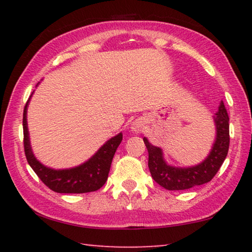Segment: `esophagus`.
<instances>
[{
    "label": "esophagus",
    "mask_w": 252,
    "mask_h": 252,
    "mask_svg": "<svg viewBox=\"0 0 252 252\" xmlns=\"http://www.w3.org/2000/svg\"><path fill=\"white\" fill-rule=\"evenodd\" d=\"M144 126H146V121L143 119H138L131 123V131H133L134 133H140L144 130Z\"/></svg>",
    "instance_id": "esophagus-1"
}]
</instances>
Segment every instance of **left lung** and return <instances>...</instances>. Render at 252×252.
<instances>
[{
  "label": "left lung",
  "mask_w": 252,
  "mask_h": 252,
  "mask_svg": "<svg viewBox=\"0 0 252 252\" xmlns=\"http://www.w3.org/2000/svg\"><path fill=\"white\" fill-rule=\"evenodd\" d=\"M213 120L217 130L215 143L206 159L193 167L178 168L168 164L161 149L152 146L147 138H143L149 152L148 165L153 180L167 190H186L211 181L222 165L229 150V117L222 101Z\"/></svg>",
  "instance_id": "8db88e82"
}]
</instances>
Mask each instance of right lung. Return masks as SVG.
<instances>
[{
  "label": "right lung",
  "instance_id": "add662e5",
  "mask_svg": "<svg viewBox=\"0 0 252 252\" xmlns=\"http://www.w3.org/2000/svg\"><path fill=\"white\" fill-rule=\"evenodd\" d=\"M31 99V96H30ZM23 111V135H24V152L30 167L36 173L44 185L59 193H85L99 190L108 180L109 171L119 144L122 141V133H119L108 140L93 157L84 163L71 169L55 170L45 167L34 157L30 143L28 130V105Z\"/></svg>",
  "mask_w": 252,
  "mask_h": 252
}]
</instances>
